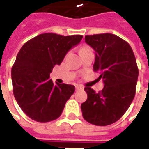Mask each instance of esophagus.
Wrapping results in <instances>:
<instances>
[{
    "label": "esophagus",
    "mask_w": 149,
    "mask_h": 149,
    "mask_svg": "<svg viewBox=\"0 0 149 149\" xmlns=\"http://www.w3.org/2000/svg\"><path fill=\"white\" fill-rule=\"evenodd\" d=\"M84 89V88L82 87L81 85H76V90H81V89Z\"/></svg>",
    "instance_id": "esophagus-1"
}]
</instances>
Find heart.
<instances>
[{"mask_svg":"<svg viewBox=\"0 0 149 149\" xmlns=\"http://www.w3.org/2000/svg\"><path fill=\"white\" fill-rule=\"evenodd\" d=\"M85 49H89V48H87V47H85V48H82L81 50H85Z\"/></svg>","mask_w":149,"mask_h":149,"instance_id":"heart-1","label":"heart"}]
</instances>
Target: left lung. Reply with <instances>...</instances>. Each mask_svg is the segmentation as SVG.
Wrapping results in <instances>:
<instances>
[{
  "label": "left lung",
  "mask_w": 149,
  "mask_h": 149,
  "mask_svg": "<svg viewBox=\"0 0 149 149\" xmlns=\"http://www.w3.org/2000/svg\"><path fill=\"white\" fill-rule=\"evenodd\" d=\"M95 51L93 71L104 88L96 93L85 87L88 98L81 106L83 118L97 126H107L121 118L133 101L139 70L133 51L125 40L113 34L85 35Z\"/></svg>",
  "instance_id": "left-lung-1"
}]
</instances>
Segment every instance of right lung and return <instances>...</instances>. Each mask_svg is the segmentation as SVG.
<instances>
[{"label": "right lung", "instance_id": "obj_1", "mask_svg": "<svg viewBox=\"0 0 149 149\" xmlns=\"http://www.w3.org/2000/svg\"><path fill=\"white\" fill-rule=\"evenodd\" d=\"M82 38L80 35L63 36L45 33L31 38L17 53L11 71L13 95L31 119L47 123L62 114L75 86L53 83L50 73Z\"/></svg>", "mask_w": 149, "mask_h": 149}]
</instances>
